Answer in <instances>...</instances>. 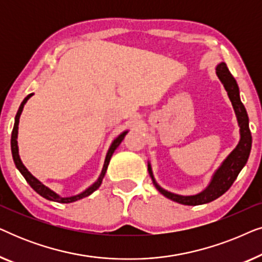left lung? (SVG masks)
Returning <instances> with one entry per match:
<instances>
[{"label":"left lung","mask_w":262,"mask_h":262,"mask_svg":"<svg viewBox=\"0 0 262 262\" xmlns=\"http://www.w3.org/2000/svg\"><path fill=\"white\" fill-rule=\"evenodd\" d=\"M217 76L223 83L225 91L228 92L229 99L234 107L236 117H237V121L239 125V132H241V139H239L238 145L236 146V149L232 151L227 160L224 161L220 169L214 173L212 181L209 187L205 191L199 193L196 195L191 196H184V195H178L174 193H170L160 187L156 184L155 179L152 177L151 168L150 164H148V170L150 173V177L152 179L154 185L159 189V192L162 193L164 196H167L168 199L177 202L179 204H184V205H200V204H206L212 202V200L220 198L222 194H224L229 188L231 187V185L234 184V181L237 178L239 171L245 164L248 161L250 149H252V134L249 130V119L247 111L239 99V92H238V85L237 82L232 76L230 71H229L227 64L221 63L218 64L216 68Z\"/></svg>","instance_id":"obj_1"}]
</instances>
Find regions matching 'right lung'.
Returning a JSON list of instances; mask_svg holds the SVG:
<instances>
[{"label":"right lung","instance_id":"right-lung-1","mask_svg":"<svg viewBox=\"0 0 262 262\" xmlns=\"http://www.w3.org/2000/svg\"><path fill=\"white\" fill-rule=\"evenodd\" d=\"M32 95H33V94L27 95L26 98L24 99V101L21 102V105L19 107V111H17L16 117H15V123H14V127H13V132H12V139H10V145H12V155H13V160H14V163H15L16 168L20 170V173L23 174V177L26 179V181L28 182V184H30L31 187L33 188L34 191L38 193V194L44 196V198L48 199V200H52V202H56V203H64V204H66V203L76 202V200H80L82 198H84V196H88L89 194H92V193L96 191V189L100 187V185H101L102 179H103V177H105V173L107 170V167H108L111 157H112L114 150H116L118 146H119L121 142H123V139H124L125 136H126L127 132H123V134H121L119 137H117L116 139H114V142L112 143V145H111L108 152H107V155H106L105 164H103L102 171H101V174H100L98 181L94 182V184H93L91 187L85 189L84 192H82L81 194H77V195H74V196H68V198H63V196H59L58 194H57V193L51 191V189L42 185L40 181L37 180V179H35L33 175H32L30 171L26 169V167L24 166L23 162H21V160H20L19 149H17V141H16V138H17V125H19V119H20L21 112H23V110H24L25 103L27 102V100L30 99Z\"/></svg>","mask_w":262,"mask_h":262}]
</instances>
